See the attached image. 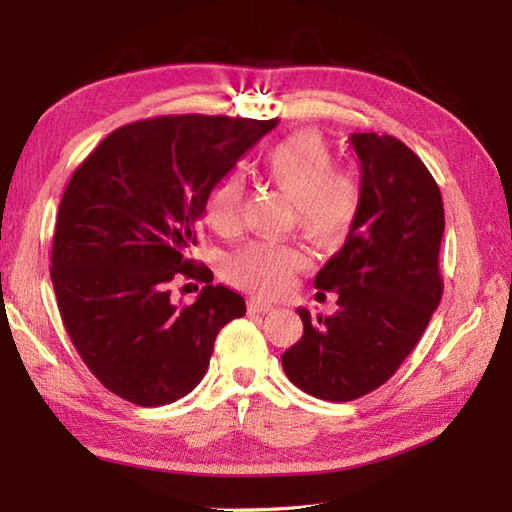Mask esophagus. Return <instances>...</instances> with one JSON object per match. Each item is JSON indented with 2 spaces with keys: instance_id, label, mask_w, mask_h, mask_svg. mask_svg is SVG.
<instances>
[{
  "instance_id": "1",
  "label": "esophagus",
  "mask_w": 512,
  "mask_h": 512,
  "mask_svg": "<svg viewBox=\"0 0 512 512\" xmlns=\"http://www.w3.org/2000/svg\"><path fill=\"white\" fill-rule=\"evenodd\" d=\"M248 308L253 310V312H259V314H268V312L275 310L273 303H268V301H264V299H250V301H248Z\"/></svg>"
}]
</instances>
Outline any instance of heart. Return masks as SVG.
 <instances>
[{
  "instance_id": "obj_1",
  "label": "heart",
  "mask_w": 512,
  "mask_h": 512,
  "mask_svg": "<svg viewBox=\"0 0 512 512\" xmlns=\"http://www.w3.org/2000/svg\"><path fill=\"white\" fill-rule=\"evenodd\" d=\"M264 173L295 202L303 233L325 248L343 246L354 233L363 209V182L350 169H334L336 154L317 129H301L268 149ZM244 202V180L228 171L206 193L204 220L217 233H233ZM306 266V255L295 244L253 242L228 262L235 284L259 295H281L295 273Z\"/></svg>"
}]
</instances>
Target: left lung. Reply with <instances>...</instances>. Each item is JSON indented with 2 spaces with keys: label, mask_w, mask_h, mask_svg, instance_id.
Here are the masks:
<instances>
[{
  "label": "left lung",
  "mask_w": 512,
  "mask_h": 512,
  "mask_svg": "<svg viewBox=\"0 0 512 512\" xmlns=\"http://www.w3.org/2000/svg\"><path fill=\"white\" fill-rule=\"evenodd\" d=\"M363 209L350 239L314 288L336 292V312L299 308L303 336L281 365L306 394L350 402L396 374L442 299L438 266L444 206L424 162L394 136L352 134Z\"/></svg>",
  "instance_id": "left-lung-1"
}]
</instances>
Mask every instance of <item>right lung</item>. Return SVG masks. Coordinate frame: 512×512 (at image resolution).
<instances>
[{
  "label": "right lung",
  "mask_w": 512,
  "mask_h": 512,
  "mask_svg": "<svg viewBox=\"0 0 512 512\" xmlns=\"http://www.w3.org/2000/svg\"><path fill=\"white\" fill-rule=\"evenodd\" d=\"M279 123L156 116L114 129L74 169L52 235V286L65 330L101 385L138 407L187 396L215 336L246 314L242 295L195 264L206 193ZM176 276L207 286L173 304Z\"/></svg>",
  "instance_id": "1"
}]
</instances>
